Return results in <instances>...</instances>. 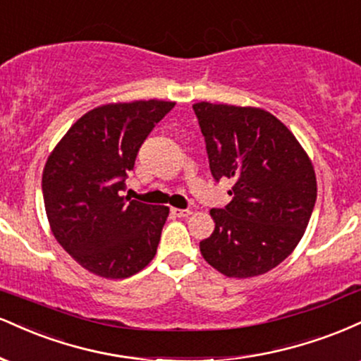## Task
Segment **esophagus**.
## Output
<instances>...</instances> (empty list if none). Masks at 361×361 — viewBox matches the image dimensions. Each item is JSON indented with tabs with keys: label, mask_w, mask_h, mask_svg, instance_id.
I'll use <instances>...</instances> for the list:
<instances>
[{
	"label": "esophagus",
	"mask_w": 361,
	"mask_h": 361,
	"mask_svg": "<svg viewBox=\"0 0 361 361\" xmlns=\"http://www.w3.org/2000/svg\"><path fill=\"white\" fill-rule=\"evenodd\" d=\"M172 214L177 216V218H188V216L192 214L190 209H179V207H172Z\"/></svg>",
	"instance_id": "obj_1"
}]
</instances>
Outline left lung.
Listing matches in <instances>:
<instances>
[{"label":"left lung","instance_id":"8db88e82","mask_svg":"<svg viewBox=\"0 0 361 361\" xmlns=\"http://www.w3.org/2000/svg\"><path fill=\"white\" fill-rule=\"evenodd\" d=\"M211 173L233 182L231 202L211 209L214 231L201 255L226 277H257L294 252L317 196L314 167L272 113L253 106L192 104Z\"/></svg>","mask_w":361,"mask_h":361}]
</instances>
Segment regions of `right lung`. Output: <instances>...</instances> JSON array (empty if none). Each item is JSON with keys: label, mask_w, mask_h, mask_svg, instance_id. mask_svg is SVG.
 <instances>
[{"label": "right lung", "mask_w": 361, "mask_h": 361, "mask_svg": "<svg viewBox=\"0 0 361 361\" xmlns=\"http://www.w3.org/2000/svg\"><path fill=\"white\" fill-rule=\"evenodd\" d=\"M173 106L160 99L97 106L50 152L42 173L50 231L87 272L126 279L155 257L169 207L130 201L120 190L142 143Z\"/></svg>", "instance_id": "obj_1"}]
</instances>
